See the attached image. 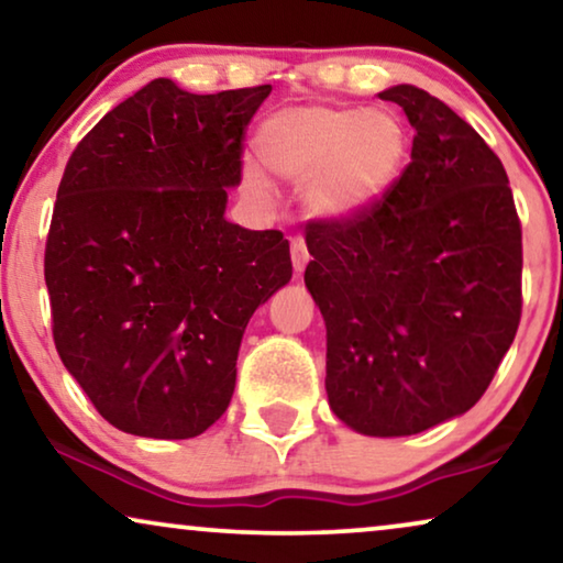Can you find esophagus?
<instances>
[{
  "instance_id": "1",
  "label": "esophagus",
  "mask_w": 563,
  "mask_h": 563,
  "mask_svg": "<svg viewBox=\"0 0 563 563\" xmlns=\"http://www.w3.org/2000/svg\"><path fill=\"white\" fill-rule=\"evenodd\" d=\"M307 261H310V253H307V243L302 235H295L291 238V266H295V272H302L307 266Z\"/></svg>"
}]
</instances>
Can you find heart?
<instances>
[{"label": "heart", "instance_id": "heart-1", "mask_svg": "<svg viewBox=\"0 0 563 563\" xmlns=\"http://www.w3.org/2000/svg\"><path fill=\"white\" fill-rule=\"evenodd\" d=\"M410 137L389 110L314 104L264 122L258 153L284 179L307 181L305 199L322 218H349L379 199L402 172ZM264 187L261 176H253Z\"/></svg>", "mask_w": 563, "mask_h": 563}]
</instances>
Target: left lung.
<instances>
[{
    "label": "left lung",
    "instance_id": "obj_1",
    "mask_svg": "<svg viewBox=\"0 0 563 563\" xmlns=\"http://www.w3.org/2000/svg\"><path fill=\"white\" fill-rule=\"evenodd\" d=\"M412 161L349 218L305 225V284L328 328V402L364 435H412L479 402L522 312V228L497 153L410 84L379 95Z\"/></svg>",
    "mask_w": 563,
    "mask_h": 563
}]
</instances>
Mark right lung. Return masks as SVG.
I'll use <instances>...</instances> for the list:
<instances>
[{"mask_svg":"<svg viewBox=\"0 0 563 563\" xmlns=\"http://www.w3.org/2000/svg\"><path fill=\"white\" fill-rule=\"evenodd\" d=\"M268 91L189 95L156 79L68 158L45 241L53 341L125 433H205L233 397L251 314L291 279L282 230L225 220Z\"/></svg>","mask_w":563,"mask_h":563,"instance_id":"obj_1","label":"right lung"}]
</instances>
